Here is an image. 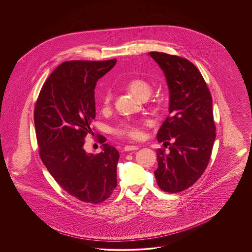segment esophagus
Segmentation results:
<instances>
[{
    "instance_id": "obj_1",
    "label": "esophagus",
    "mask_w": 252,
    "mask_h": 252,
    "mask_svg": "<svg viewBox=\"0 0 252 252\" xmlns=\"http://www.w3.org/2000/svg\"><path fill=\"white\" fill-rule=\"evenodd\" d=\"M138 148H139V146H137V145H130V144H128V145H126L124 147V150L125 151H132V150H137Z\"/></svg>"
}]
</instances>
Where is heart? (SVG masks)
I'll return each instance as SVG.
<instances>
[{"mask_svg":"<svg viewBox=\"0 0 252 252\" xmlns=\"http://www.w3.org/2000/svg\"><path fill=\"white\" fill-rule=\"evenodd\" d=\"M130 90L138 97L143 98L148 96L151 92L150 84L142 78H135L129 82ZM113 99V92L111 89L105 91L102 103L105 108L110 106ZM147 122L145 120H131L127 119L120 122L114 129V133L120 137H126L132 140H140L144 136V126Z\"/></svg>","mask_w":252,"mask_h":252,"instance_id":"1","label":"heart"}]
</instances>
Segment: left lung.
Masks as SVG:
<instances>
[{
    "label": "left lung",
    "mask_w": 252,
    "mask_h": 252,
    "mask_svg": "<svg viewBox=\"0 0 252 252\" xmlns=\"http://www.w3.org/2000/svg\"><path fill=\"white\" fill-rule=\"evenodd\" d=\"M149 55L160 66L170 90L169 116L157 133L158 168L154 171L158 186L178 193L201 178L211 159L216 140L213 99L207 83L189 60L163 52Z\"/></svg>",
    "instance_id": "obj_1"
}]
</instances>
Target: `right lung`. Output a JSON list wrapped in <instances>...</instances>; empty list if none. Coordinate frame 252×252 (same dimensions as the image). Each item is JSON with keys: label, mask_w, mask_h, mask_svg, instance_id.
<instances>
[{"label": "right lung", "mask_w": 252, "mask_h": 252, "mask_svg": "<svg viewBox=\"0 0 252 252\" xmlns=\"http://www.w3.org/2000/svg\"><path fill=\"white\" fill-rule=\"evenodd\" d=\"M116 59L67 61L44 82L36 100L34 121L39 157L56 182L85 203L99 204L117 185L118 150L103 136V151L86 153L85 138L96 116L95 87Z\"/></svg>", "instance_id": "right-lung-1"}]
</instances>
